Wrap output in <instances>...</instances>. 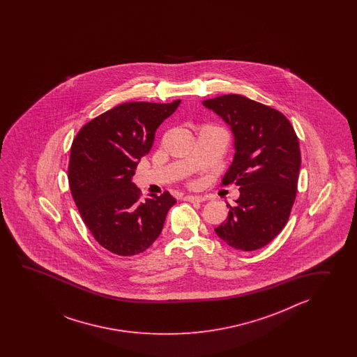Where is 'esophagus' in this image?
I'll return each mask as SVG.
<instances>
[{
	"mask_svg": "<svg viewBox=\"0 0 357 357\" xmlns=\"http://www.w3.org/2000/svg\"><path fill=\"white\" fill-rule=\"evenodd\" d=\"M183 200L190 202V203H203L205 202V197L202 195H188V197H183Z\"/></svg>",
	"mask_w": 357,
	"mask_h": 357,
	"instance_id": "34e87169",
	"label": "esophagus"
}]
</instances>
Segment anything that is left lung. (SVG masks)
Here are the masks:
<instances>
[{"mask_svg":"<svg viewBox=\"0 0 357 357\" xmlns=\"http://www.w3.org/2000/svg\"><path fill=\"white\" fill-rule=\"evenodd\" d=\"M203 106L231 128L235 155L222 182L240 186L235 206L227 205V220L214 231L234 249L258 250L286 226L296 197V132L280 111L238 94L206 99Z\"/></svg>","mask_w":357,"mask_h":357,"instance_id":"1","label":"left lung"}]
</instances>
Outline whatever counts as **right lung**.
Segmentation results:
<instances>
[{"label":"right lung","instance_id":"add662e5","mask_svg":"<svg viewBox=\"0 0 357 357\" xmlns=\"http://www.w3.org/2000/svg\"><path fill=\"white\" fill-rule=\"evenodd\" d=\"M172 103L128 102L84 125L70 153L68 185L91 235L114 254L137 255L162 232L176 199L168 191L140 200L132 182L137 163L152 149L155 131L175 112Z\"/></svg>","mask_w":357,"mask_h":357}]
</instances>
